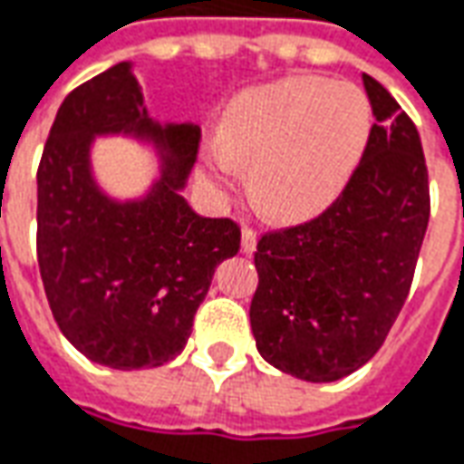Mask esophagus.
Segmentation results:
<instances>
[{"mask_svg": "<svg viewBox=\"0 0 464 464\" xmlns=\"http://www.w3.org/2000/svg\"><path fill=\"white\" fill-rule=\"evenodd\" d=\"M255 247H257V235H255V229L242 227V252H245V255H252Z\"/></svg>", "mask_w": 464, "mask_h": 464, "instance_id": "34e87169", "label": "esophagus"}]
</instances>
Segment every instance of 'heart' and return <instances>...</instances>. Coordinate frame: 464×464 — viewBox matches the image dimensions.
<instances>
[{
  "label": "heart",
  "mask_w": 464,
  "mask_h": 464,
  "mask_svg": "<svg viewBox=\"0 0 464 464\" xmlns=\"http://www.w3.org/2000/svg\"><path fill=\"white\" fill-rule=\"evenodd\" d=\"M372 133V105L351 82L290 75L235 98L201 174L217 187L250 169L252 197L277 219L321 212L343 191Z\"/></svg>",
  "instance_id": "heart-1"
}]
</instances>
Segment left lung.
<instances>
[{
    "label": "left lung",
    "mask_w": 464,
    "mask_h": 464,
    "mask_svg": "<svg viewBox=\"0 0 464 464\" xmlns=\"http://www.w3.org/2000/svg\"><path fill=\"white\" fill-rule=\"evenodd\" d=\"M376 123L338 199L257 242L250 324L267 363L338 382L382 348L404 305L430 222V179L411 118L363 75Z\"/></svg>",
    "instance_id": "obj_1"
}]
</instances>
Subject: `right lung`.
Returning <instances> with one entry per match:
<instances>
[{
    "instance_id": "1",
    "label": "right lung",
    "mask_w": 464,
    "mask_h": 464,
    "mask_svg": "<svg viewBox=\"0 0 464 464\" xmlns=\"http://www.w3.org/2000/svg\"><path fill=\"white\" fill-rule=\"evenodd\" d=\"M95 135H130L160 153L140 200L108 198L92 177ZM194 123H159L130 63L67 95L37 169V263L60 331L85 359L133 372L177 359L214 267L239 250L232 219L201 217L181 197L197 161Z\"/></svg>"
}]
</instances>
